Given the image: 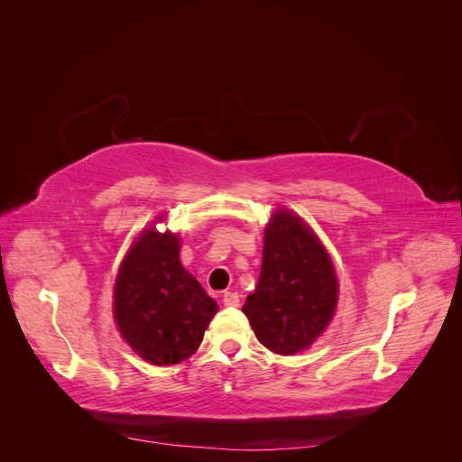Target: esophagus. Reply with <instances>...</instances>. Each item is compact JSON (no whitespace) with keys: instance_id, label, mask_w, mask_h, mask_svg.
I'll use <instances>...</instances> for the list:
<instances>
[{"instance_id":"34e87169","label":"esophagus","mask_w":462,"mask_h":462,"mask_svg":"<svg viewBox=\"0 0 462 462\" xmlns=\"http://www.w3.org/2000/svg\"><path fill=\"white\" fill-rule=\"evenodd\" d=\"M239 302H241L239 292H233V291L223 292V304L226 306H239Z\"/></svg>"}]
</instances>
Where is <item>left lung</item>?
Returning a JSON list of instances; mask_svg holds the SVG:
<instances>
[{
	"label": "left lung",
	"instance_id": "8db88e82",
	"mask_svg": "<svg viewBox=\"0 0 462 462\" xmlns=\"http://www.w3.org/2000/svg\"><path fill=\"white\" fill-rule=\"evenodd\" d=\"M337 304V279L312 231L279 209L265 229L256 291L243 306L258 341L277 355H295L326 329Z\"/></svg>",
	"mask_w": 462,
	"mask_h": 462
}]
</instances>
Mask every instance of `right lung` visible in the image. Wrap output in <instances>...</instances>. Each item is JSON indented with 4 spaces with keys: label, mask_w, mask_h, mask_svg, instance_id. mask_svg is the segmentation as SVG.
<instances>
[{
    "label": "right lung",
    "mask_w": 462,
    "mask_h": 462,
    "mask_svg": "<svg viewBox=\"0 0 462 462\" xmlns=\"http://www.w3.org/2000/svg\"><path fill=\"white\" fill-rule=\"evenodd\" d=\"M116 319L134 351L156 366L179 365L202 343L217 304L179 260V239L146 231L125 256Z\"/></svg>",
    "instance_id": "add662e5"
}]
</instances>
